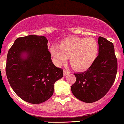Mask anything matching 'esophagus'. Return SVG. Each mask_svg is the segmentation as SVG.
Returning <instances> with one entry per match:
<instances>
[{
  "label": "esophagus",
  "mask_w": 124,
  "mask_h": 124,
  "mask_svg": "<svg viewBox=\"0 0 124 124\" xmlns=\"http://www.w3.org/2000/svg\"><path fill=\"white\" fill-rule=\"evenodd\" d=\"M69 73H70L69 71L66 70H63V75H64V76H66V75H68V74H69Z\"/></svg>",
  "instance_id": "esophagus-1"
}]
</instances>
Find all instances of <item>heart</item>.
I'll return each instance as SVG.
<instances>
[{"label": "heart", "mask_w": 124, "mask_h": 124, "mask_svg": "<svg viewBox=\"0 0 124 124\" xmlns=\"http://www.w3.org/2000/svg\"><path fill=\"white\" fill-rule=\"evenodd\" d=\"M50 52L58 64L70 59V64L77 70H85L93 63L98 53V44L92 38L71 37L60 43L59 46H53Z\"/></svg>", "instance_id": "heart-1"}]
</instances>
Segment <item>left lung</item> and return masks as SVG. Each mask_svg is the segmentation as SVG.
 <instances>
[{"instance_id":"left-lung-1","label":"left lung","mask_w":124,"mask_h":124,"mask_svg":"<svg viewBox=\"0 0 124 124\" xmlns=\"http://www.w3.org/2000/svg\"><path fill=\"white\" fill-rule=\"evenodd\" d=\"M98 55L85 72L75 73L76 81L71 89L76 98L86 103L98 101L112 86L117 72V60L114 44L100 36Z\"/></svg>"}]
</instances>
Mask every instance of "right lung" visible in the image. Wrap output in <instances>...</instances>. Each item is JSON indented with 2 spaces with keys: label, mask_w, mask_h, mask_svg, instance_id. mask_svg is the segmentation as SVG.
Here are the masks:
<instances>
[{
  "label": "right lung",
  "mask_w": 124,
  "mask_h": 124,
  "mask_svg": "<svg viewBox=\"0 0 124 124\" xmlns=\"http://www.w3.org/2000/svg\"><path fill=\"white\" fill-rule=\"evenodd\" d=\"M47 43L43 36L21 37L7 53L6 72L9 84L18 97L30 103L48 100L54 83L63 76V69L52 62Z\"/></svg>",
  "instance_id": "obj_1"
}]
</instances>
